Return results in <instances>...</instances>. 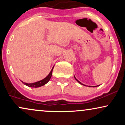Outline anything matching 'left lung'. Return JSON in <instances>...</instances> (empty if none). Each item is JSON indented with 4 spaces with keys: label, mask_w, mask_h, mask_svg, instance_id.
Instances as JSON below:
<instances>
[{
    "label": "left lung",
    "mask_w": 125,
    "mask_h": 125,
    "mask_svg": "<svg viewBox=\"0 0 125 125\" xmlns=\"http://www.w3.org/2000/svg\"><path fill=\"white\" fill-rule=\"evenodd\" d=\"M74 78H75V79H76V81H77V82H79V83H81V84H83L82 83H81V82H79V81H78V80H77V79H76V77H75V76H74ZM89 87H91V86H89ZM94 87H96V86H94Z\"/></svg>",
    "instance_id": "8db88e82"
}]
</instances>
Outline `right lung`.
Returning a JSON list of instances; mask_svg holds the SVG:
<instances>
[{
  "label": "right lung",
  "instance_id": "right-lung-1",
  "mask_svg": "<svg viewBox=\"0 0 125 125\" xmlns=\"http://www.w3.org/2000/svg\"><path fill=\"white\" fill-rule=\"evenodd\" d=\"M53 67L52 69L51 70V72L49 73V74L48 75L45 77V78L41 80V81H38V82H35V83H25L22 81H21V82H22L24 84H25V85L28 86H29V87H39L42 86H43L45 84H46L49 81V80L51 79V78L52 77V73L53 69Z\"/></svg>",
  "mask_w": 125,
  "mask_h": 125
}]
</instances>
